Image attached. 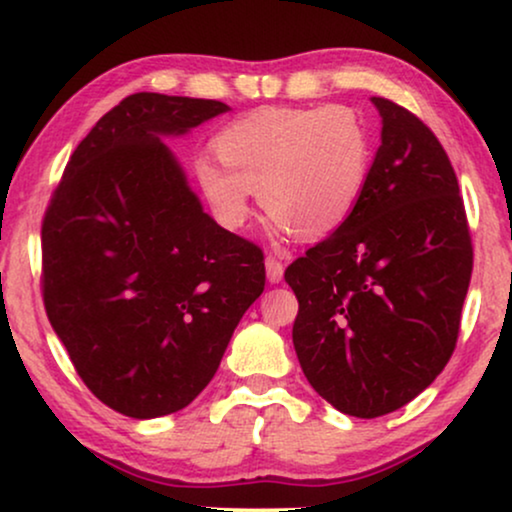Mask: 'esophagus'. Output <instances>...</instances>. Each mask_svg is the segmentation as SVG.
<instances>
[{
	"instance_id": "esophagus-1",
	"label": "esophagus",
	"mask_w": 512,
	"mask_h": 512,
	"mask_svg": "<svg viewBox=\"0 0 512 512\" xmlns=\"http://www.w3.org/2000/svg\"><path fill=\"white\" fill-rule=\"evenodd\" d=\"M265 270H268V279H270L272 284L282 282V277H284V263L279 261L277 256H268V258H265Z\"/></svg>"
}]
</instances>
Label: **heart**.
<instances>
[{"label": "heart", "mask_w": 512, "mask_h": 512, "mask_svg": "<svg viewBox=\"0 0 512 512\" xmlns=\"http://www.w3.org/2000/svg\"><path fill=\"white\" fill-rule=\"evenodd\" d=\"M214 153L222 165L200 158L195 179L223 226H242L258 191L279 228L317 240L359 205L373 139L347 107H265L221 128Z\"/></svg>", "instance_id": "b5f03b06"}]
</instances>
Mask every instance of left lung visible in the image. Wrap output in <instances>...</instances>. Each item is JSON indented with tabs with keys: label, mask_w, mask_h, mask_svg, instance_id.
I'll use <instances>...</instances> for the list:
<instances>
[{
	"label": "left lung",
	"mask_w": 512,
	"mask_h": 512,
	"mask_svg": "<svg viewBox=\"0 0 512 512\" xmlns=\"http://www.w3.org/2000/svg\"><path fill=\"white\" fill-rule=\"evenodd\" d=\"M382 144L349 219L284 272L293 347L321 398L352 417L394 412L457 347L473 272L459 181L429 125L373 97Z\"/></svg>",
	"instance_id": "8db88e82"
}]
</instances>
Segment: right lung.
Here are the masks:
<instances>
[{
    "instance_id": "add662e5",
    "label": "right lung",
    "mask_w": 512,
    "mask_h": 512,
    "mask_svg": "<svg viewBox=\"0 0 512 512\" xmlns=\"http://www.w3.org/2000/svg\"><path fill=\"white\" fill-rule=\"evenodd\" d=\"M228 111L135 93L76 146L41 221V293L83 384L151 419L212 380L265 289L263 249L202 212L163 135Z\"/></svg>"
}]
</instances>
